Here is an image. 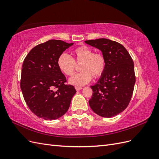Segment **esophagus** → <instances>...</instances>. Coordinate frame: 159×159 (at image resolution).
<instances>
[{"mask_svg": "<svg viewBox=\"0 0 159 159\" xmlns=\"http://www.w3.org/2000/svg\"><path fill=\"white\" fill-rule=\"evenodd\" d=\"M75 89H76L77 91H79V90H81V89H83L82 87H80V86H75Z\"/></svg>", "mask_w": 159, "mask_h": 159, "instance_id": "1", "label": "esophagus"}]
</instances>
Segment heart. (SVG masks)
Instances as JSON below:
<instances>
[{
    "mask_svg": "<svg viewBox=\"0 0 159 159\" xmlns=\"http://www.w3.org/2000/svg\"><path fill=\"white\" fill-rule=\"evenodd\" d=\"M72 55L73 57L62 54L57 61L60 70L68 76L74 74L76 64H81L80 68L81 71L71 77L69 80L70 84L84 85L89 82L92 76L98 78L103 74L106 67V60L102 54L94 53L93 50L87 46H81L73 50Z\"/></svg>",
    "mask_w": 159,
    "mask_h": 159,
    "instance_id": "obj_1",
    "label": "heart"
}]
</instances>
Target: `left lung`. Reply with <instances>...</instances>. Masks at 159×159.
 <instances>
[{"instance_id":"8db88e82","label":"left lung","mask_w":159,"mask_h":159,"mask_svg":"<svg viewBox=\"0 0 159 159\" xmlns=\"http://www.w3.org/2000/svg\"><path fill=\"white\" fill-rule=\"evenodd\" d=\"M102 52L106 67L97 84L91 86L89 106L96 114L111 117L127 108L135 84L134 63L127 50L119 43L105 38L85 41Z\"/></svg>"}]
</instances>
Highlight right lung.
Segmentation results:
<instances>
[{
    "instance_id": "add662e5",
    "label": "right lung",
    "mask_w": 159,
    "mask_h": 159,
    "mask_svg": "<svg viewBox=\"0 0 159 159\" xmlns=\"http://www.w3.org/2000/svg\"><path fill=\"white\" fill-rule=\"evenodd\" d=\"M74 43L50 40L36 46L24 60L20 88L31 111L40 118L54 120L68 110L76 90L67 85L57 66L58 57Z\"/></svg>"
}]
</instances>
